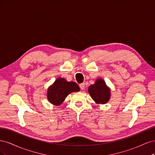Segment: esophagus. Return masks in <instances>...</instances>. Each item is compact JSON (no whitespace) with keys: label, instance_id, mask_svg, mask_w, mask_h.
I'll return each instance as SVG.
<instances>
[{"label":"esophagus","instance_id":"obj_1","mask_svg":"<svg viewBox=\"0 0 155 155\" xmlns=\"http://www.w3.org/2000/svg\"><path fill=\"white\" fill-rule=\"evenodd\" d=\"M79 87H80V88L82 89V90H83V89L85 88V83H81L80 85H79Z\"/></svg>","mask_w":155,"mask_h":155}]
</instances>
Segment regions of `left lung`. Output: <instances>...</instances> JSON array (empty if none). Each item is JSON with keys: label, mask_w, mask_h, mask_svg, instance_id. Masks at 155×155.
<instances>
[{"label": "left lung", "mask_w": 155, "mask_h": 155, "mask_svg": "<svg viewBox=\"0 0 155 155\" xmlns=\"http://www.w3.org/2000/svg\"><path fill=\"white\" fill-rule=\"evenodd\" d=\"M88 92L96 104H105L110 97V90L104 79H97L94 84L88 87Z\"/></svg>", "instance_id": "left-lung-1"}]
</instances>
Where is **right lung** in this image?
Here are the masks:
<instances>
[{"mask_svg":"<svg viewBox=\"0 0 155 155\" xmlns=\"http://www.w3.org/2000/svg\"><path fill=\"white\" fill-rule=\"evenodd\" d=\"M80 88L76 83L67 81L64 78H58L48 88L47 98L55 105H60L70 93L79 91Z\"/></svg>","mask_w":155,"mask_h":155,"instance_id":"1","label":"right lung"}]
</instances>
